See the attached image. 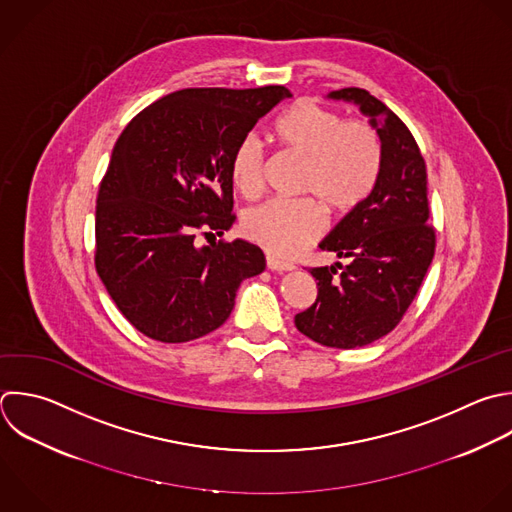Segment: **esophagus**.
Here are the masks:
<instances>
[{"label": "esophagus", "instance_id": "34e87169", "mask_svg": "<svg viewBox=\"0 0 512 512\" xmlns=\"http://www.w3.org/2000/svg\"><path fill=\"white\" fill-rule=\"evenodd\" d=\"M266 266H268L270 270H274V272H286V270H292V268H294L292 264L282 262V260H278V258H274V256H266Z\"/></svg>", "mask_w": 512, "mask_h": 512}]
</instances>
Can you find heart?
Returning a JSON list of instances; mask_svg holds the SVG:
<instances>
[{"label": "heart", "instance_id": "1", "mask_svg": "<svg viewBox=\"0 0 512 512\" xmlns=\"http://www.w3.org/2000/svg\"><path fill=\"white\" fill-rule=\"evenodd\" d=\"M274 136L284 150L304 160L300 192L316 197L334 216L356 210L378 184L382 142L368 122L344 120L332 108L302 100L274 122ZM264 168L262 140L246 134L230 156L232 184L246 200L262 194ZM315 201L302 198L254 208L244 216L242 232L278 260H290L324 230V214Z\"/></svg>", "mask_w": 512, "mask_h": 512}]
</instances>
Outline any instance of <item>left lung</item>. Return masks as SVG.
<instances>
[{"label":"left lung","mask_w":512,"mask_h":512,"mask_svg":"<svg viewBox=\"0 0 512 512\" xmlns=\"http://www.w3.org/2000/svg\"><path fill=\"white\" fill-rule=\"evenodd\" d=\"M330 98L360 106L382 142V172L372 194L322 240L348 266L310 268L316 302L294 316L296 328L330 348H358L386 336L414 300L436 248L428 224L426 164L406 124L362 88Z\"/></svg>","instance_id":"1"}]
</instances>
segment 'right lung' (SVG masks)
I'll return each mask as SVG.
<instances>
[{
  "instance_id": "add662e5",
  "label": "right lung",
  "mask_w": 512,
  "mask_h": 512,
  "mask_svg": "<svg viewBox=\"0 0 512 512\" xmlns=\"http://www.w3.org/2000/svg\"><path fill=\"white\" fill-rule=\"evenodd\" d=\"M284 86L188 88L144 108L120 134L96 204V270L126 320L178 344L220 328L240 282L266 268L236 220L230 156ZM214 239L200 247L197 236Z\"/></svg>"
}]
</instances>
